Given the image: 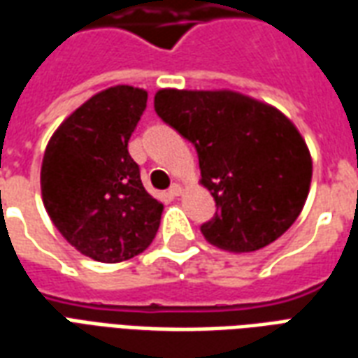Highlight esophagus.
I'll return each mask as SVG.
<instances>
[{
	"label": "esophagus",
	"instance_id": "esophagus-1",
	"mask_svg": "<svg viewBox=\"0 0 358 358\" xmlns=\"http://www.w3.org/2000/svg\"><path fill=\"white\" fill-rule=\"evenodd\" d=\"M169 194H171L172 197H178V195H182V186H180V184H172V186L169 187Z\"/></svg>",
	"mask_w": 358,
	"mask_h": 358
}]
</instances>
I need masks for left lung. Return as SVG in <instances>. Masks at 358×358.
<instances>
[{
  "label": "left lung",
  "instance_id": "obj_1",
  "mask_svg": "<svg viewBox=\"0 0 358 358\" xmlns=\"http://www.w3.org/2000/svg\"><path fill=\"white\" fill-rule=\"evenodd\" d=\"M155 110L195 145L201 184L217 213L201 226L226 251L266 248L297 220L307 201L313 159L284 113L253 97L217 90H159Z\"/></svg>",
  "mask_w": 358,
  "mask_h": 358
}]
</instances>
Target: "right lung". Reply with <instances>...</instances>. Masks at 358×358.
Wrapping results in <instances>:
<instances>
[{
	"label": "right lung",
	"mask_w": 358,
	"mask_h": 358,
	"mask_svg": "<svg viewBox=\"0 0 358 358\" xmlns=\"http://www.w3.org/2000/svg\"><path fill=\"white\" fill-rule=\"evenodd\" d=\"M145 105V90H103L63 120L43 153L40 184L51 222L99 263L140 255L161 224L163 203L145 192L128 153Z\"/></svg>",
	"instance_id": "obj_1"
}]
</instances>
